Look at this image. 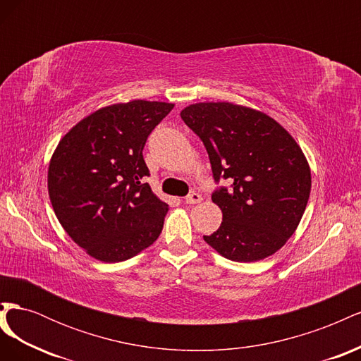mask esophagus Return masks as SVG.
Instances as JSON below:
<instances>
[{"instance_id":"obj_1","label":"esophagus","mask_w":361,"mask_h":361,"mask_svg":"<svg viewBox=\"0 0 361 361\" xmlns=\"http://www.w3.org/2000/svg\"><path fill=\"white\" fill-rule=\"evenodd\" d=\"M203 199H202V195L199 194V192H190L187 197H185V203L187 204H197V203H200Z\"/></svg>"}]
</instances>
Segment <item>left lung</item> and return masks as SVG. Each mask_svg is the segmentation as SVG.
<instances>
[{"instance_id":"left-lung-1","label":"left lung","mask_w":361,"mask_h":361,"mask_svg":"<svg viewBox=\"0 0 361 361\" xmlns=\"http://www.w3.org/2000/svg\"><path fill=\"white\" fill-rule=\"evenodd\" d=\"M180 117L203 141L223 223L204 241L226 259L256 262L274 255L298 227L312 176L302 150L269 116L231 102H200Z\"/></svg>"}]
</instances>
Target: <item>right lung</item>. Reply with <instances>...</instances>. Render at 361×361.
Here are the masks:
<instances>
[{"label":"right lung","instance_id":"1","mask_svg":"<svg viewBox=\"0 0 361 361\" xmlns=\"http://www.w3.org/2000/svg\"><path fill=\"white\" fill-rule=\"evenodd\" d=\"M173 104L130 101L101 108L61 138L48 192L64 231L92 257L122 262L154 244L169 204L145 182L143 149Z\"/></svg>","mask_w":361,"mask_h":361}]
</instances>
